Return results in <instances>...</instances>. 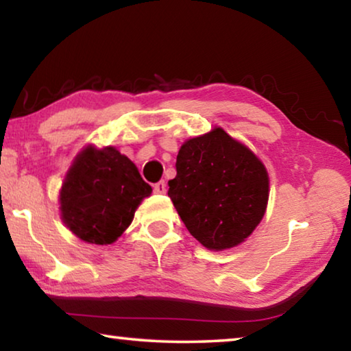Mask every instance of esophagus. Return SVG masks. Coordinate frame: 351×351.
Listing matches in <instances>:
<instances>
[{
    "instance_id": "esophagus-1",
    "label": "esophagus",
    "mask_w": 351,
    "mask_h": 351,
    "mask_svg": "<svg viewBox=\"0 0 351 351\" xmlns=\"http://www.w3.org/2000/svg\"><path fill=\"white\" fill-rule=\"evenodd\" d=\"M154 193L157 194H165L166 193V183L162 180V182H157L154 185Z\"/></svg>"
}]
</instances>
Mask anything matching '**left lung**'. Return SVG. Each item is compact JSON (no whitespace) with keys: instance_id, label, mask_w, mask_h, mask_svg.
Instances as JSON below:
<instances>
[{"instance_id":"1","label":"left lung","mask_w":351,"mask_h":351,"mask_svg":"<svg viewBox=\"0 0 351 351\" xmlns=\"http://www.w3.org/2000/svg\"><path fill=\"white\" fill-rule=\"evenodd\" d=\"M168 196L188 232L210 250L244 243L261 222L269 176L249 147L216 128L185 141Z\"/></svg>"}]
</instances>
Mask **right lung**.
<instances>
[{"label":"right lung","mask_w":351,"mask_h":351,"mask_svg":"<svg viewBox=\"0 0 351 351\" xmlns=\"http://www.w3.org/2000/svg\"><path fill=\"white\" fill-rule=\"evenodd\" d=\"M151 193L136 166L118 149L90 145L77 154L63 180L62 221L85 243L112 244Z\"/></svg>","instance_id":"1"}]
</instances>
